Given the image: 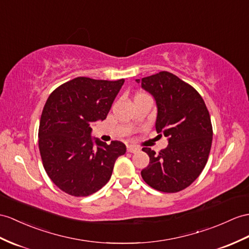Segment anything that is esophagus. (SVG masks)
Masks as SVG:
<instances>
[{
    "label": "esophagus",
    "instance_id": "obj_1",
    "mask_svg": "<svg viewBox=\"0 0 249 249\" xmlns=\"http://www.w3.org/2000/svg\"><path fill=\"white\" fill-rule=\"evenodd\" d=\"M126 150H128V152L130 153H136L139 151V148L134 147V145H128V147H126Z\"/></svg>",
    "mask_w": 249,
    "mask_h": 249
}]
</instances>
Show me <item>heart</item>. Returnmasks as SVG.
Here are the masks:
<instances>
[{"label":"heart","instance_id":"heart-1","mask_svg":"<svg viewBox=\"0 0 249 249\" xmlns=\"http://www.w3.org/2000/svg\"><path fill=\"white\" fill-rule=\"evenodd\" d=\"M143 96H147V95H144V94L139 93V94H137V95L135 96V98H138V97H143ZM135 98H134V99H135Z\"/></svg>","mask_w":249,"mask_h":249}]
</instances>
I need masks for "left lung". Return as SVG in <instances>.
<instances>
[{
    "mask_svg": "<svg viewBox=\"0 0 249 249\" xmlns=\"http://www.w3.org/2000/svg\"><path fill=\"white\" fill-rule=\"evenodd\" d=\"M142 88L154 97L156 132L169 142L160 153L142 148L150 162L142 177L156 190L178 192L198 178L208 160L213 134L209 112L197 90L169 71L142 78Z\"/></svg>",
    "mask_w": 249,
    "mask_h": 249,
    "instance_id": "1",
    "label": "left lung"
}]
</instances>
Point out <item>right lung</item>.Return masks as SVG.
I'll list each match as a JSON object with an SVG mask.
<instances>
[{"label":"right lung","mask_w":249,"mask_h":249,"mask_svg":"<svg viewBox=\"0 0 249 249\" xmlns=\"http://www.w3.org/2000/svg\"><path fill=\"white\" fill-rule=\"evenodd\" d=\"M124 79L116 81L77 77L48 97L39 125V150L48 177L59 189L88 196L111 178L114 163L126 151L90 137L92 126L105 120Z\"/></svg>","instance_id":"add662e5"}]
</instances>
